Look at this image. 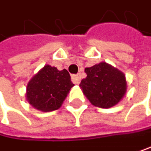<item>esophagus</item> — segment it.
Masks as SVG:
<instances>
[{
  "mask_svg": "<svg viewBox=\"0 0 151 151\" xmlns=\"http://www.w3.org/2000/svg\"><path fill=\"white\" fill-rule=\"evenodd\" d=\"M71 79H72V81H73L74 83H76V84H78V83H80V81H81V75H80V74L72 75Z\"/></svg>",
  "mask_w": 151,
  "mask_h": 151,
  "instance_id": "obj_1",
  "label": "esophagus"
}]
</instances>
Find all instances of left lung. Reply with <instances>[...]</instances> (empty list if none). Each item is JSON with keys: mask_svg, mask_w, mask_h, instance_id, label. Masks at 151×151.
Wrapping results in <instances>:
<instances>
[{"mask_svg": "<svg viewBox=\"0 0 151 151\" xmlns=\"http://www.w3.org/2000/svg\"><path fill=\"white\" fill-rule=\"evenodd\" d=\"M87 74L80 87L94 106L110 108L117 104L127 92L124 73L105 62H101L84 70Z\"/></svg>", "mask_w": 151, "mask_h": 151, "instance_id": "obj_1", "label": "left lung"}]
</instances>
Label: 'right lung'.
Masks as SVG:
<instances>
[{
	"instance_id": "1",
	"label": "right lung",
	"mask_w": 151,
	"mask_h": 151,
	"mask_svg": "<svg viewBox=\"0 0 151 151\" xmlns=\"http://www.w3.org/2000/svg\"><path fill=\"white\" fill-rule=\"evenodd\" d=\"M73 86L68 70L46 65L29 81L26 100L42 112L58 110Z\"/></svg>"
}]
</instances>
